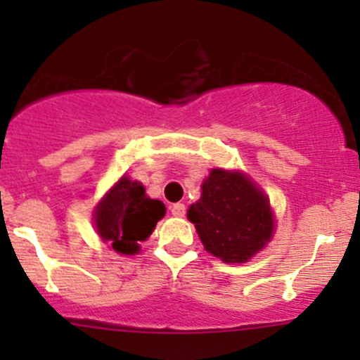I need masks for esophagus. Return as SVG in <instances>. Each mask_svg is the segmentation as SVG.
Instances as JSON below:
<instances>
[{
	"instance_id": "1",
	"label": "esophagus",
	"mask_w": 360,
	"mask_h": 360,
	"mask_svg": "<svg viewBox=\"0 0 360 360\" xmlns=\"http://www.w3.org/2000/svg\"><path fill=\"white\" fill-rule=\"evenodd\" d=\"M170 212L176 217H183L184 214H186V207H184V203H174V205L170 207Z\"/></svg>"
}]
</instances>
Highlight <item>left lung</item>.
<instances>
[{
  "label": "left lung",
  "mask_w": 360,
  "mask_h": 360,
  "mask_svg": "<svg viewBox=\"0 0 360 360\" xmlns=\"http://www.w3.org/2000/svg\"><path fill=\"white\" fill-rule=\"evenodd\" d=\"M205 250L224 263H244L274 233L266 197L238 172L214 169L202 184V198L190 207Z\"/></svg>",
  "instance_id": "1"
}]
</instances>
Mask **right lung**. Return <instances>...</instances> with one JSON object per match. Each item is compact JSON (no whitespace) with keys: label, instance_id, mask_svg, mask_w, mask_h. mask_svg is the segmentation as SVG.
Masks as SVG:
<instances>
[{"label":"right lung","instance_id":"1","mask_svg":"<svg viewBox=\"0 0 360 360\" xmlns=\"http://www.w3.org/2000/svg\"><path fill=\"white\" fill-rule=\"evenodd\" d=\"M163 216L165 205L162 202L148 198L141 183L122 177L97 205L96 226L103 240L116 252L134 254Z\"/></svg>","mask_w":360,"mask_h":360}]
</instances>
